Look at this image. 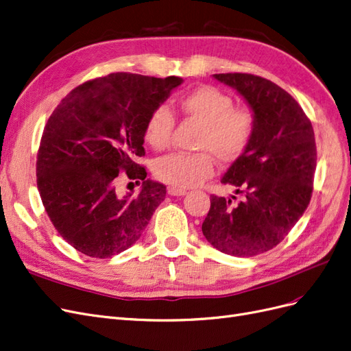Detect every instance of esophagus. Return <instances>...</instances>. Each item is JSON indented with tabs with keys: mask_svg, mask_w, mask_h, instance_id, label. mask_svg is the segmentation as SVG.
I'll return each mask as SVG.
<instances>
[{
	"mask_svg": "<svg viewBox=\"0 0 351 351\" xmlns=\"http://www.w3.org/2000/svg\"><path fill=\"white\" fill-rule=\"evenodd\" d=\"M167 193L170 196H184V195H187V191L184 189H177V187H173V186L167 189Z\"/></svg>",
	"mask_w": 351,
	"mask_h": 351,
	"instance_id": "obj_1",
	"label": "esophagus"
}]
</instances>
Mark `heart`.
<instances>
[{
	"mask_svg": "<svg viewBox=\"0 0 351 351\" xmlns=\"http://www.w3.org/2000/svg\"><path fill=\"white\" fill-rule=\"evenodd\" d=\"M178 107L187 119L202 125L197 154H171L155 162L156 178L177 189L195 187L215 173V158L231 164L243 156L256 135V116L245 107H235L231 95L212 86L191 90ZM176 119L167 107L154 108L147 119L143 138L155 151L170 147Z\"/></svg>",
	"mask_w": 351,
	"mask_h": 351,
	"instance_id": "b5f03b06",
	"label": "heart"
}]
</instances>
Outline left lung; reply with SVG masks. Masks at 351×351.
I'll list each match as a JSON object with an SVG mask.
<instances>
[{
	"instance_id": "1",
	"label": "left lung",
	"mask_w": 351,
	"mask_h": 351,
	"mask_svg": "<svg viewBox=\"0 0 351 351\" xmlns=\"http://www.w3.org/2000/svg\"><path fill=\"white\" fill-rule=\"evenodd\" d=\"M238 91L256 116V135L221 183L232 186L231 199L210 196L202 232L221 252L252 257L282 243L306 210L317 147L311 120L291 94L251 74H215Z\"/></svg>"
}]
</instances>
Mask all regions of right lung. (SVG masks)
Returning a JSON list of instances; mask_svg holds the SVG:
<instances>
[{"label":"right lung","mask_w":351,"mask_h":351,"mask_svg":"<svg viewBox=\"0 0 351 351\" xmlns=\"http://www.w3.org/2000/svg\"><path fill=\"white\" fill-rule=\"evenodd\" d=\"M180 77L129 72L81 84L58 104L43 129L36 162L38 189L51 222L69 245L108 258L141 238L165 186L147 178L143 130ZM143 183L138 195L120 197L118 174Z\"/></svg>","instance_id":"right-lung-1"}]
</instances>
